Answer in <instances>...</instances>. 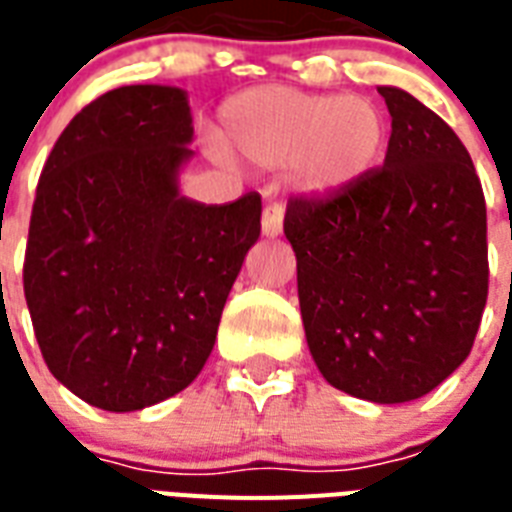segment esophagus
I'll return each mask as SVG.
<instances>
[{
  "mask_svg": "<svg viewBox=\"0 0 512 512\" xmlns=\"http://www.w3.org/2000/svg\"><path fill=\"white\" fill-rule=\"evenodd\" d=\"M281 225H284V207L279 201H273L263 209V236H268V239L279 236Z\"/></svg>",
  "mask_w": 512,
  "mask_h": 512,
  "instance_id": "esophagus-1",
  "label": "esophagus"
}]
</instances>
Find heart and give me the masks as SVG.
I'll return each instance as SVG.
<instances>
[{"label":"heart","instance_id":"1","mask_svg":"<svg viewBox=\"0 0 512 512\" xmlns=\"http://www.w3.org/2000/svg\"><path fill=\"white\" fill-rule=\"evenodd\" d=\"M223 143L257 167L289 164L305 191L356 183L380 159L388 124L369 98L321 95L284 84L233 95L220 114Z\"/></svg>","mask_w":512,"mask_h":512}]
</instances>
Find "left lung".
<instances>
[{
  "mask_svg": "<svg viewBox=\"0 0 512 512\" xmlns=\"http://www.w3.org/2000/svg\"><path fill=\"white\" fill-rule=\"evenodd\" d=\"M385 164L289 199L284 233L313 361L329 385L404 404L468 358L489 295L486 199L468 148L428 106L380 87Z\"/></svg>",
  "mask_w": 512,
  "mask_h": 512,
  "instance_id": "left-lung-1",
  "label": "left lung"
}]
</instances>
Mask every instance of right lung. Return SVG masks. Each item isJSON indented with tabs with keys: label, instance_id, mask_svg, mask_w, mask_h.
Returning a JSON list of instances; mask_svg holds the SVG:
<instances>
[{
	"label": "right lung",
	"instance_id": "1",
	"mask_svg": "<svg viewBox=\"0 0 512 512\" xmlns=\"http://www.w3.org/2000/svg\"><path fill=\"white\" fill-rule=\"evenodd\" d=\"M185 92L130 84L60 132L36 185L23 292L44 364L106 412L188 388L212 353L260 193L204 207L177 193L191 156Z\"/></svg>",
	"mask_w": 512,
	"mask_h": 512
}]
</instances>
